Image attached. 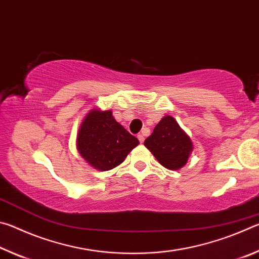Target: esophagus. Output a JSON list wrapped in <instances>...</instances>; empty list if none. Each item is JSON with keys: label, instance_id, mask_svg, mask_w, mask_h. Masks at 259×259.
<instances>
[{"label": "esophagus", "instance_id": "esophagus-1", "mask_svg": "<svg viewBox=\"0 0 259 259\" xmlns=\"http://www.w3.org/2000/svg\"><path fill=\"white\" fill-rule=\"evenodd\" d=\"M145 131H146V130H144L142 134H139V135L137 136V138L139 139L140 143H144V139H145V138H144V134H145Z\"/></svg>", "mask_w": 259, "mask_h": 259}]
</instances>
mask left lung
<instances>
[{
    "instance_id": "obj_1",
    "label": "left lung",
    "mask_w": 259,
    "mask_h": 259,
    "mask_svg": "<svg viewBox=\"0 0 259 259\" xmlns=\"http://www.w3.org/2000/svg\"><path fill=\"white\" fill-rule=\"evenodd\" d=\"M144 145L161 165L169 170L183 168L193 151L191 138L170 115L162 117Z\"/></svg>"
}]
</instances>
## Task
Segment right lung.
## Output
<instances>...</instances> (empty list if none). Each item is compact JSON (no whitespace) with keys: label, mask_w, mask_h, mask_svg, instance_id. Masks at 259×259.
Masks as SVG:
<instances>
[{"label":"right lung","mask_w":259,"mask_h":259,"mask_svg":"<svg viewBox=\"0 0 259 259\" xmlns=\"http://www.w3.org/2000/svg\"><path fill=\"white\" fill-rule=\"evenodd\" d=\"M138 144L139 140L114 119L111 109H91L76 138L78 153L98 171H108L121 164Z\"/></svg>","instance_id":"add662e5"}]
</instances>
